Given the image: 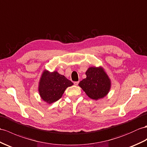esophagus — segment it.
<instances>
[{
    "label": "esophagus",
    "mask_w": 147,
    "mask_h": 147,
    "mask_svg": "<svg viewBox=\"0 0 147 147\" xmlns=\"http://www.w3.org/2000/svg\"><path fill=\"white\" fill-rule=\"evenodd\" d=\"M78 83H79V82H74V85H78Z\"/></svg>",
    "instance_id": "34e87169"
}]
</instances>
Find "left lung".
Instances as JSON below:
<instances>
[{
	"instance_id": "left-lung-1",
	"label": "left lung",
	"mask_w": 147,
	"mask_h": 147,
	"mask_svg": "<svg viewBox=\"0 0 147 147\" xmlns=\"http://www.w3.org/2000/svg\"><path fill=\"white\" fill-rule=\"evenodd\" d=\"M85 74L87 77L80 81L78 85L86 94L96 100L105 96L110 89L111 82L102 68L90 67Z\"/></svg>"
}]
</instances>
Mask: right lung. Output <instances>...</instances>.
<instances>
[{"instance_id": "1", "label": "right lung", "mask_w": 147, "mask_h": 147, "mask_svg": "<svg viewBox=\"0 0 147 147\" xmlns=\"http://www.w3.org/2000/svg\"><path fill=\"white\" fill-rule=\"evenodd\" d=\"M74 84L57 71L49 72L45 70L39 82L38 92L43 100L52 103L58 100L68 87Z\"/></svg>"}]
</instances>
